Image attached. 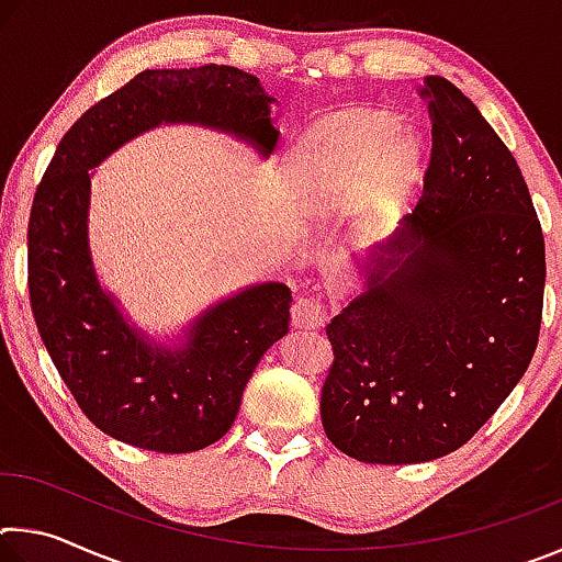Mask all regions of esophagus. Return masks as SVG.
Here are the masks:
<instances>
[{
    "label": "esophagus",
    "mask_w": 562,
    "mask_h": 562,
    "mask_svg": "<svg viewBox=\"0 0 562 562\" xmlns=\"http://www.w3.org/2000/svg\"><path fill=\"white\" fill-rule=\"evenodd\" d=\"M327 322V304L317 292H307L292 304V325L300 329H317Z\"/></svg>",
    "instance_id": "esophagus-1"
}]
</instances>
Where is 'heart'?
Here are the masks:
<instances>
[{
  "instance_id": "heart-1",
  "label": "heart",
  "mask_w": 562,
  "mask_h": 562,
  "mask_svg": "<svg viewBox=\"0 0 562 562\" xmlns=\"http://www.w3.org/2000/svg\"><path fill=\"white\" fill-rule=\"evenodd\" d=\"M294 183L339 205L367 193L369 211H398L422 176V148L394 116L345 111L317 123L290 156Z\"/></svg>"
}]
</instances>
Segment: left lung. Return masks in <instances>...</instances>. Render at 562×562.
Here are the masks:
<instances>
[{
  "label": "left lung",
  "instance_id": "left-lung-1",
  "mask_svg": "<svg viewBox=\"0 0 562 562\" xmlns=\"http://www.w3.org/2000/svg\"><path fill=\"white\" fill-rule=\"evenodd\" d=\"M418 97L431 156L414 223L327 325L322 426L364 463L471 441L526 374L543 319V227L516 158L451 81L426 76Z\"/></svg>",
  "mask_w": 562,
  "mask_h": 562
}]
</instances>
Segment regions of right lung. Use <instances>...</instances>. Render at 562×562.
Segmentation results:
<instances>
[{
  "label": "right lung",
  "instance_id": "add662e5",
  "mask_svg": "<svg viewBox=\"0 0 562 562\" xmlns=\"http://www.w3.org/2000/svg\"><path fill=\"white\" fill-rule=\"evenodd\" d=\"M270 101L258 76L235 66L140 71L64 133L36 186L26 231L36 329L76 404L113 439L160 453L223 439L260 357L288 331L292 292L250 288L205 312L183 349L146 345L93 274L89 168L164 121L233 131L268 156L280 138Z\"/></svg>",
  "mask_w": 562,
  "mask_h": 562
}]
</instances>
